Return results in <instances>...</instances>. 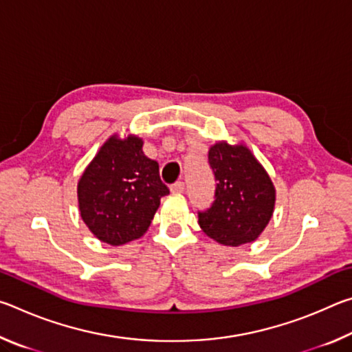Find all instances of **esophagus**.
Masks as SVG:
<instances>
[{
  "label": "esophagus",
  "instance_id": "obj_1",
  "mask_svg": "<svg viewBox=\"0 0 352 352\" xmlns=\"http://www.w3.org/2000/svg\"><path fill=\"white\" fill-rule=\"evenodd\" d=\"M170 190H172V192H175V194L183 192V190H184V183L183 182H175L174 184H170Z\"/></svg>",
  "mask_w": 352,
  "mask_h": 352
}]
</instances>
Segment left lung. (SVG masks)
<instances>
[{
	"instance_id": "1",
	"label": "left lung",
	"mask_w": 352,
	"mask_h": 352,
	"mask_svg": "<svg viewBox=\"0 0 352 352\" xmlns=\"http://www.w3.org/2000/svg\"><path fill=\"white\" fill-rule=\"evenodd\" d=\"M216 178L214 201L199 211V225L222 245L239 247L258 239L275 206V188L264 168L243 146L217 142L208 152Z\"/></svg>"
}]
</instances>
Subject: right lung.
I'll return each mask as SVG.
<instances>
[{
    "mask_svg": "<svg viewBox=\"0 0 352 352\" xmlns=\"http://www.w3.org/2000/svg\"><path fill=\"white\" fill-rule=\"evenodd\" d=\"M168 194L158 163L146 157L136 136H111L77 184L83 222L110 245H122L144 234L160 199Z\"/></svg>",
    "mask_w": 352,
    "mask_h": 352,
    "instance_id": "right-lung-1",
    "label": "right lung"
}]
</instances>
